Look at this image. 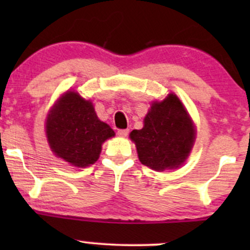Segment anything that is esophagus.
<instances>
[{
	"label": "esophagus",
	"instance_id": "obj_1",
	"mask_svg": "<svg viewBox=\"0 0 250 250\" xmlns=\"http://www.w3.org/2000/svg\"><path fill=\"white\" fill-rule=\"evenodd\" d=\"M128 134H129L128 129H120V130H117V135H119V136H121V137L128 136Z\"/></svg>",
	"mask_w": 250,
	"mask_h": 250
}]
</instances>
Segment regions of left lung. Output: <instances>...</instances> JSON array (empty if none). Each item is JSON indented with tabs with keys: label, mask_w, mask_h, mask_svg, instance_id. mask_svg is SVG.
<instances>
[{
	"label": "left lung",
	"mask_w": 250,
	"mask_h": 250,
	"mask_svg": "<svg viewBox=\"0 0 250 250\" xmlns=\"http://www.w3.org/2000/svg\"><path fill=\"white\" fill-rule=\"evenodd\" d=\"M142 165L157 171L177 168L190 153L195 130L185 107L175 94L162 102H154L145 117V125L133 130Z\"/></svg>",
	"instance_id": "obj_1"
}]
</instances>
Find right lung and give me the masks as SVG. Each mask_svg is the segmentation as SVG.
Returning <instances> with one entry per match:
<instances>
[{
  "mask_svg": "<svg viewBox=\"0 0 250 250\" xmlns=\"http://www.w3.org/2000/svg\"><path fill=\"white\" fill-rule=\"evenodd\" d=\"M47 137L56 156L75 167H88L99 159L101 146L115 133L100 121L93 104L77 93L61 97L47 120Z\"/></svg>",
  "mask_w": 250,
  "mask_h": 250,
  "instance_id": "1",
  "label": "right lung"
}]
</instances>
